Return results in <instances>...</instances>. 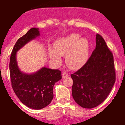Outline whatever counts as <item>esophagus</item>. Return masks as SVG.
<instances>
[{"instance_id": "obj_1", "label": "esophagus", "mask_w": 125, "mask_h": 125, "mask_svg": "<svg viewBox=\"0 0 125 125\" xmlns=\"http://www.w3.org/2000/svg\"><path fill=\"white\" fill-rule=\"evenodd\" d=\"M68 74L66 73H62V78H66V77H68Z\"/></svg>"}]
</instances>
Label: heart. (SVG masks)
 <instances>
[{"label": "heart", "mask_w": 125, "mask_h": 125, "mask_svg": "<svg viewBox=\"0 0 125 125\" xmlns=\"http://www.w3.org/2000/svg\"><path fill=\"white\" fill-rule=\"evenodd\" d=\"M90 45L87 39L79 34H71L58 39L54 43V49L49 48V56L56 64L62 61L61 56H66L68 68L77 70L83 67L89 59Z\"/></svg>", "instance_id": "heart-1"}]
</instances>
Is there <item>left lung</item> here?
I'll list each match as a JSON object with an SVG mask.
<instances>
[{
    "label": "left lung",
    "instance_id": "obj_1",
    "mask_svg": "<svg viewBox=\"0 0 125 125\" xmlns=\"http://www.w3.org/2000/svg\"><path fill=\"white\" fill-rule=\"evenodd\" d=\"M96 47L86 64L71 75L74 100L83 108H93L102 103L116 81L113 56L99 34Z\"/></svg>",
    "mask_w": 125,
    "mask_h": 125
}]
</instances>
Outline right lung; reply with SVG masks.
<instances>
[{
	"label": "right lung",
	"mask_w": 125,
	"mask_h": 125,
	"mask_svg": "<svg viewBox=\"0 0 125 125\" xmlns=\"http://www.w3.org/2000/svg\"><path fill=\"white\" fill-rule=\"evenodd\" d=\"M40 35L38 28H32L20 37L12 49L10 57L9 69L11 84L14 93L24 104L34 110H41L52 100L53 87L61 79V71L46 67L35 73L25 74L20 71L16 54L27 42Z\"/></svg>",
	"instance_id": "obj_1"
}]
</instances>
